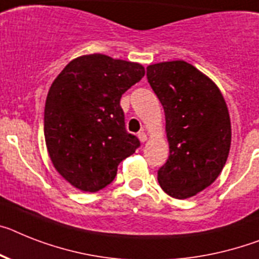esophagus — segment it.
<instances>
[{"label":"esophagus","mask_w":259,"mask_h":259,"mask_svg":"<svg viewBox=\"0 0 259 259\" xmlns=\"http://www.w3.org/2000/svg\"><path fill=\"white\" fill-rule=\"evenodd\" d=\"M138 138H140L141 142H146L147 141L146 133H145V132H140V133H138Z\"/></svg>","instance_id":"esophagus-1"}]
</instances>
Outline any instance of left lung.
Masks as SVG:
<instances>
[{"mask_svg": "<svg viewBox=\"0 0 259 259\" xmlns=\"http://www.w3.org/2000/svg\"><path fill=\"white\" fill-rule=\"evenodd\" d=\"M147 80L164 109L170 147L158 182L171 197L188 199L213 183L227 163V103L213 80L184 60L150 64Z\"/></svg>", "mask_w": 259, "mask_h": 259, "instance_id": "1", "label": "left lung"}]
</instances>
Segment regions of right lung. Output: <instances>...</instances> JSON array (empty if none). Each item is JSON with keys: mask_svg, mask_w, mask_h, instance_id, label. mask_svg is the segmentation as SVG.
Returning a JSON list of instances; mask_svg holds the SVG:
<instances>
[{"mask_svg": "<svg viewBox=\"0 0 259 259\" xmlns=\"http://www.w3.org/2000/svg\"><path fill=\"white\" fill-rule=\"evenodd\" d=\"M145 76L140 63L103 54L71 60L50 87L45 140L55 170L71 186L96 192L110 184L119 162L140 141L125 129L119 100Z\"/></svg>", "mask_w": 259, "mask_h": 259, "instance_id": "add662e5", "label": "right lung"}]
</instances>
